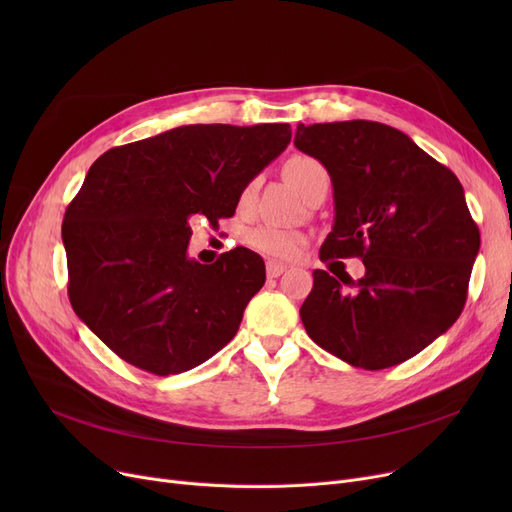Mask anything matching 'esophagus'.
Wrapping results in <instances>:
<instances>
[{"label":"esophagus","mask_w":512,"mask_h":512,"mask_svg":"<svg viewBox=\"0 0 512 512\" xmlns=\"http://www.w3.org/2000/svg\"><path fill=\"white\" fill-rule=\"evenodd\" d=\"M265 272H267V278H278V276H282L286 272V265L278 263V261H267Z\"/></svg>","instance_id":"34e87169"}]
</instances>
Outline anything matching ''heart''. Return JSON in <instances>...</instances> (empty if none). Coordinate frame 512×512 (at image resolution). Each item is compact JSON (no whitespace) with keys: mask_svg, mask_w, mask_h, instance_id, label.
<instances>
[{"mask_svg":"<svg viewBox=\"0 0 512 512\" xmlns=\"http://www.w3.org/2000/svg\"><path fill=\"white\" fill-rule=\"evenodd\" d=\"M321 174H326V168L321 166L317 159L307 157V155L292 157L286 164V176L299 193H305L309 184ZM257 188H259V178L249 180L247 186L242 188V193H240V203L249 205L255 199ZM247 242L255 251L267 255V257L292 259L299 255L301 247L305 245V234L299 230L280 228L274 224H261L247 234Z\"/></svg>","mask_w":512,"mask_h":512,"instance_id":"obj_1","label":"heart"}]
</instances>
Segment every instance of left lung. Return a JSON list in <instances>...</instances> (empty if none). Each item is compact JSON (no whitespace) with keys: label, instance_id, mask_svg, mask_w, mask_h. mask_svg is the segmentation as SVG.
Instances as JSON below:
<instances>
[{"label":"left lung","instance_id":"obj_1","mask_svg":"<svg viewBox=\"0 0 512 512\" xmlns=\"http://www.w3.org/2000/svg\"><path fill=\"white\" fill-rule=\"evenodd\" d=\"M294 145L334 186L321 261L361 257V280L313 272L301 307L309 338L353 367L378 371L421 353L459 319L479 251L463 186L392 126L299 124Z\"/></svg>","mask_w":512,"mask_h":512}]
</instances>
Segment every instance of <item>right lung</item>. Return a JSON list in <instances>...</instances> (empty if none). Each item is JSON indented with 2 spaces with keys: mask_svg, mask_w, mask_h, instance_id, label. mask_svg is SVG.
<instances>
[{
  "mask_svg": "<svg viewBox=\"0 0 512 512\" xmlns=\"http://www.w3.org/2000/svg\"><path fill=\"white\" fill-rule=\"evenodd\" d=\"M290 124H191L105 151L66 209L74 313L126 363L155 375L201 365L238 332L265 282L236 247L188 257L191 218H230L242 188L290 143Z\"/></svg>",
  "mask_w": 512,
  "mask_h": 512,
  "instance_id": "right-lung-1",
  "label": "right lung"
}]
</instances>
